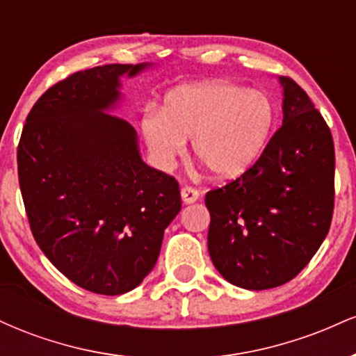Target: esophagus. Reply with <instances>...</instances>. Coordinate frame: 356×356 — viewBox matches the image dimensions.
I'll return each mask as SVG.
<instances>
[{"instance_id": "34e87169", "label": "esophagus", "mask_w": 356, "mask_h": 356, "mask_svg": "<svg viewBox=\"0 0 356 356\" xmlns=\"http://www.w3.org/2000/svg\"><path fill=\"white\" fill-rule=\"evenodd\" d=\"M181 195H182L184 204H192L201 197V195H199V191L194 189V187H191V186H184L181 189Z\"/></svg>"}]
</instances>
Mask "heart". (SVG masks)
Segmentation results:
<instances>
[{
	"instance_id": "1",
	"label": "heart",
	"mask_w": 356,
	"mask_h": 356,
	"mask_svg": "<svg viewBox=\"0 0 356 356\" xmlns=\"http://www.w3.org/2000/svg\"><path fill=\"white\" fill-rule=\"evenodd\" d=\"M275 124L271 100L231 81H207L175 90L164 112H149L142 130L150 152L169 164L192 138L195 157L218 179L248 170L263 154Z\"/></svg>"
}]
</instances>
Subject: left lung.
I'll return each mask as SVG.
<instances>
[{
  "mask_svg": "<svg viewBox=\"0 0 356 356\" xmlns=\"http://www.w3.org/2000/svg\"><path fill=\"white\" fill-rule=\"evenodd\" d=\"M281 83L283 125L248 170L206 194L212 263L231 284L254 291L300 275L328 234L334 207L330 127L295 80Z\"/></svg>",
  "mask_w": 356,
  "mask_h": 356,
  "instance_id": "obj_1",
  "label": "left lung"
}]
</instances>
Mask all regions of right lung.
<instances>
[{"label": "right lung", "mask_w": 356, "mask_h": 356, "mask_svg": "<svg viewBox=\"0 0 356 356\" xmlns=\"http://www.w3.org/2000/svg\"><path fill=\"white\" fill-rule=\"evenodd\" d=\"M144 67L104 65L55 83L30 110L18 144L36 244L61 275L97 295L142 283L182 207L175 177L140 159L134 127L104 113L118 99V76Z\"/></svg>", "instance_id": "right-lung-1"}]
</instances>
